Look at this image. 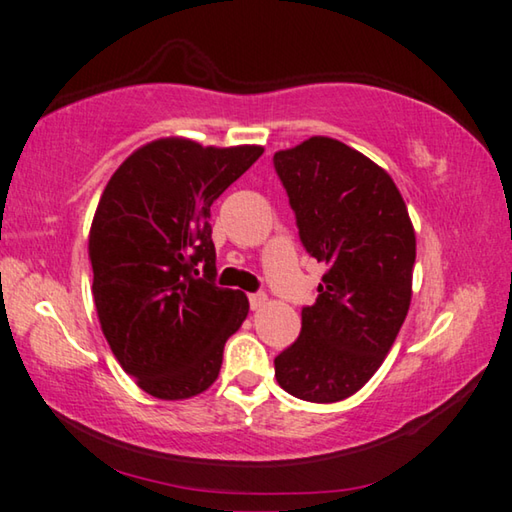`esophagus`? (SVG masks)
I'll return each mask as SVG.
<instances>
[{
	"instance_id": "1",
	"label": "esophagus",
	"mask_w": 512,
	"mask_h": 512,
	"mask_svg": "<svg viewBox=\"0 0 512 512\" xmlns=\"http://www.w3.org/2000/svg\"><path fill=\"white\" fill-rule=\"evenodd\" d=\"M248 300H250V309L253 311H259L262 307H266V302H268L266 293H250Z\"/></svg>"
}]
</instances>
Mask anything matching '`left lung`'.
<instances>
[{"instance_id":"1","label":"left lung","mask_w":512,"mask_h":512,"mask_svg":"<svg viewBox=\"0 0 512 512\" xmlns=\"http://www.w3.org/2000/svg\"><path fill=\"white\" fill-rule=\"evenodd\" d=\"M273 167L302 246L327 266L298 341L275 357L277 384L298 400L341 402L384 363L409 311V210L384 169L332 137L277 151Z\"/></svg>"}]
</instances>
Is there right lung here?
Wrapping results in <instances>:
<instances>
[{"mask_svg":"<svg viewBox=\"0 0 512 512\" xmlns=\"http://www.w3.org/2000/svg\"><path fill=\"white\" fill-rule=\"evenodd\" d=\"M262 153L164 137L128 155L103 189L88 246L94 305L119 366L158 400L207 391L248 316L244 293L214 284L210 207Z\"/></svg>","mask_w":512,"mask_h":512,"instance_id":"right-lung-1","label":"right lung"}]
</instances>
